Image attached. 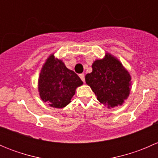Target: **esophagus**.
<instances>
[{"label":"esophagus","mask_w":158,"mask_h":158,"mask_svg":"<svg viewBox=\"0 0 158 158\" xmlns=\"http://www.w3.org/2000/svg\"><path fill=\"white\" fill-rule=\"evenodd\" d=\"M79 77H80V79H82V82H84V81H85V75H84L83 73H82V74H79Z\"/></svg>","instance_id":"esophagus-1"}]
</instances>
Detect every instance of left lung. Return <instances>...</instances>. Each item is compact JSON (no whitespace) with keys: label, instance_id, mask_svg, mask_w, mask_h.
Wrapping results in <instances>:
<instances>
[{"label":"left lung","instance_id":"1","mask_svg":"<svg viewBox=\"0 0 158 158\" xmlns=\"http://www.w3.org/2000/svg\"><path fill=\"white\" fill-rule=\"evenodd\" d=\"M92 72L85 75V82L97 99L108 109L122 106L131 92V75L122 63L109 52L96 60Z\"/></svg>","mask_w":158,"mask_h":158}]
</instances>
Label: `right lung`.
<instances>
[{
    "label": "right lung",
    "mask_w": 158,
    "mask_h": 158,
    "mask_svg": "<svg viewBox=\"0 0 158 158\" xmlns=\"http://www.w3.org/2000/svg\"><path fill=\"white\" fill-rule=\"evenodd\" d=\"M83 84L73 70L54 53L46 60L38 79V92L41 99L49 106L63 109L71 102L76 89Z\"/></svg>",
    "instance_id": "obj_1"
}]
</instances>
